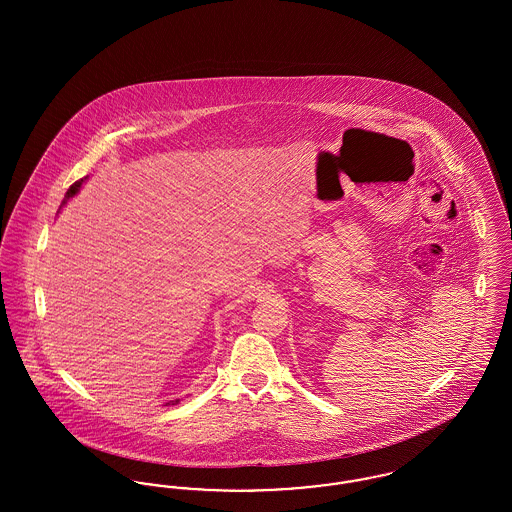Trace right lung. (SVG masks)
Masks as SVG:
<instances>
[{"mask_svg":"<svg viewBox=\"0 0 512 512\" xmlns=\"http://www.w3.org/2000/svg\"><path fill=\"white\" fill-rule=\"evenodd\" d=\"M80 184H82V180H76V182H74L73 186H71V188L67 190V195H65V201H67L69 197H73V195L76 194V192H78ZM65 201H63V203H65ZM174 403H178V399H176V401H172V405H174Z\"/></svg>","mask_w":512,"mask_h":512,"instance_id":"right-lung-1","label":"right lung"}]
</instances>
